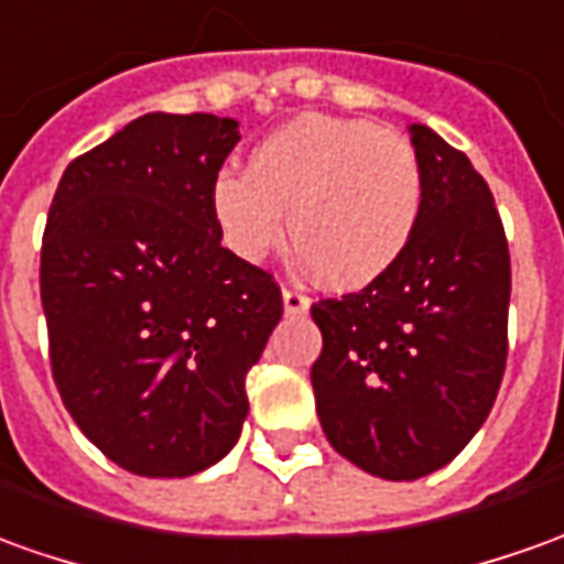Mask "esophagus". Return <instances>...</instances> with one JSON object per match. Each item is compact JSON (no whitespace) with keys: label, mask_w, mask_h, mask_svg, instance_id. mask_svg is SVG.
Returning a JSON list of instances; mask_svg holds the SVG:
<instances>
[{"label":"esophagus","mask_w":564,"mask_h":564,"mask_svg":"<svg viewBox=\"0 0 564 564\" xmlns=\"http://www.w3.org/2000/svg\"><path fill=\"white\" fill-rule=\"evenodd\" d=\"M283 311H286V314H293V317L305 314V311H308V295L299 293V290H290V286H283Z\"/></svg>","instance_id":"obj_1"}]
</instances>
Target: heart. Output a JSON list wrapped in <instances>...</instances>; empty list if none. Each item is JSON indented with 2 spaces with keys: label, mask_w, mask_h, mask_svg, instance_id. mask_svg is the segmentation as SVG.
Wrapping results in <instances>:
<instances>
[{
  "label": "heart",
  "mask_w": 564,
  "mask_h": 564,
  "mask_svg": "<svg viewBox=\"0 0 564 564\" xmlns=\"http://www.w3.org/2000/svg\"><path fill=\"white\" fill-rule=\"evenodd\" d=\"M421 210L415 145L364 118L317 112L262 137L247 171H219L210 186V214L238 259L262 262L290 228L302 262L336 290L388 274L415 238Z\"/></svg>",
  "instance_id": "b5f03b06"
}]
</instances>
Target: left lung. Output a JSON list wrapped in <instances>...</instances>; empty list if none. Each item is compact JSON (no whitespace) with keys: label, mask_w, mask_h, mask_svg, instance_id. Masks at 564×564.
Returning <instances> with one entry per match:
<instances>
[{"label":"left lung","mask_w":564,"mask_h":564,"mask_svg":"<svg viewBox=\"0 0 564 564\" xmlns=\"http://www.w3.org/2000/svg\"><path fill=\"white\" fill-rule=\"evenodd\" d=\"M415 238L388 274L311 317L317 419L341 458L381 479H419L458 455L488 419L507 366L510 250L488 183L427 124Z\"/></svg>","instance_id":"left-lung-1"}]
</instances>
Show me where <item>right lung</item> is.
<instances>
[{"label":"right lung","mask_w":564,"mask_h":564,"mask_svg":"<svg viewBox=\"0 0 564 564\" xmlns=\"http://www.w3.org/2000/svg\"><path fill=\"white\" fill-rule=\"evenodd\" d=\"M238 121L133 118L78 155L42 238L54 384L82 433L137 476L226 458L247 419V372L283 314L281 286L223 247L214 176Z\"/></svg>","instance_id":"right-lung-1"}]
</instances>
